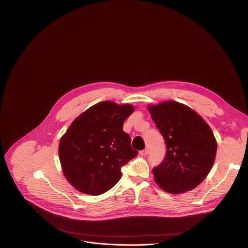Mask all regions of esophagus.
Here are the masks:
<instances>
[{
	"label": "esophagus",
	"instance_id": "esophagus-1",
	"mask_svg": "<svg viewBox=\"0 0 248 248\" xmlns=\"http://www.w3.org/2000/svg\"><path fill=\"white\" fill-rule=\"evenodd\" d=\"M139 154H140L141 156H146V155L148 154V149H144V150H141V151L139 152Z\"/></svg>",
	"mask_w": 248,
	"mask_h": 248
}]
</instances>
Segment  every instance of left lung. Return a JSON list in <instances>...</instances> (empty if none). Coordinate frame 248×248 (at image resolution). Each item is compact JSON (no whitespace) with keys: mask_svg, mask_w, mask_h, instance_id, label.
I'll return each instance as SVG.
<instances>
[{"mask_svg":"<svg viewBox=\"0 0 248 248\" xmlns=\"http://www.w3.org/2000/svg\"><path fill=\"white\" fill-rule=\"evenodd\" d=\"M167 147L163 162L153 169L157 185L169 193L195 188L214 164L217 142L206 122L187 106L168 101L148 106Z\"/></svg>","mask_w":248,"mask_h":248,"instance_id":"8db88e82","label":"left lung"}]
</instances>
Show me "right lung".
<instances>
[{
  "mask_svg": "<svg viewBox=\"0 0 248 248\" xmlns=\"http://www.w3.org/2000/svg\"><path fill=\"white\" fill-rule=\"evenodd\" d=\"M133 106L100 102L79 115L62 136L59 157L68 183L80 192L100 195L121 179V168L137 156L123 130Z\"/></svg>",
  "mask_w": 248,
  "mask_h": 248,
  "instance_id": "add662e5",
  "label": "right lung"
}]
</instances>
